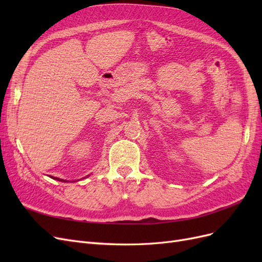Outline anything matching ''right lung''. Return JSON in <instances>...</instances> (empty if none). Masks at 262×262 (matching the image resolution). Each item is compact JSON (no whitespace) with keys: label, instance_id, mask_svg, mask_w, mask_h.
Masks as SVG:
<instances>
[{"label":"right lung","instance_id":"1","mask_svg":"<svg viewBox=\"0 0 262 262\" xmlns=\"http://www.w3.org/2000/svg\"><path fill=\"white\" fill-rule=\"evenodd\" d=\"M53 179H57V180H60V181H66V180H63V179H59V178H53Z\"/></svg>","mask_w":262,"mask_h":262}]
</instances>
